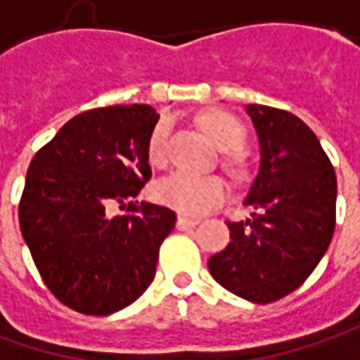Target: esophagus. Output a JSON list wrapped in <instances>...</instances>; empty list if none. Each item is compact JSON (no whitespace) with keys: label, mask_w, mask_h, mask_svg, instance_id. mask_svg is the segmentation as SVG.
I'll return each mask as SVG.
<instances>
[{"label":"esophagus","mask_w":360,"mask_h":360,"mask_svg":"<svg viewBox=\"0 0 360 360\" xmlns=\"http://www.w3.org/2000/svg\"><path fill=\"white\" fill-rule=\"evenodd\" d=\"M196 225H198V219H190V217H184V214H180L178 221H176L178 231H186V229H192V226Z\"/></svg>","instance_id":"obj_1"}]
</instances>
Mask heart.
<instances>
[{"instance_id": "b5f03b06", "label": "heart", "mask_w": 360, "mask_h": 360, "mask_svg": "<svg viewBox=\"0 0 360 360\" xmlns=\"http://www.w3.org/2000/svg\"><path fill=\"white\" fill-rule=\"evenodd\" d=\"M200 125L223 150H226V162L235 172H245V155L239 150L245 141V125L233 113L212 111L200 119ZM170 119L162 117L153 125L148 139V158L153 166H164L168 160L170 141ZM158 202L174 208L182 214H205L219 207L226 198V184L221 176L212 174H190L172 172L162 178L153 190Z\"/></svg>"}]
</instances>
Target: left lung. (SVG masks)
I'll return each mask as SVG.
<instances>
[{
    "instance_id": "1",
    "label": "left lung",
    "mask_w": 360,
    "mask_h": 360,
    "mask_svg": "<svg viewBox=\"0 0 360 360\" xmlns=\"http://www.w3.org/2000/svg\"><path fill=\"white\" fill-rule=\"evenodd\" d=\"M259 137V174L245 205L251 219L226 223L231 243L208 259L225 290L269 304L297 290L326 253L336 225V174L314 131L296 115L247 105Z\"/></svg>"
}]
</instances>
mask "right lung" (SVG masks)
Listing matches in <instances>:
<instances>
[{"label":"right lung","mask_w":360,"mask_h":360,"mask_svg":"<svg viewBox=\"0 0 360 360\" xmlns=\"http://www.w3.org/2000/svg\"><path fill=\"white\" fill-rule=\"evenodd\" d=\"M158 119L150 105L84 111L30 162L22 237L46 288L81 314H113L141 296L176 225L170 208L135 200L152 178L148 139Z\"/></svg>","instance_id":"obj_1"}]
</instances>
